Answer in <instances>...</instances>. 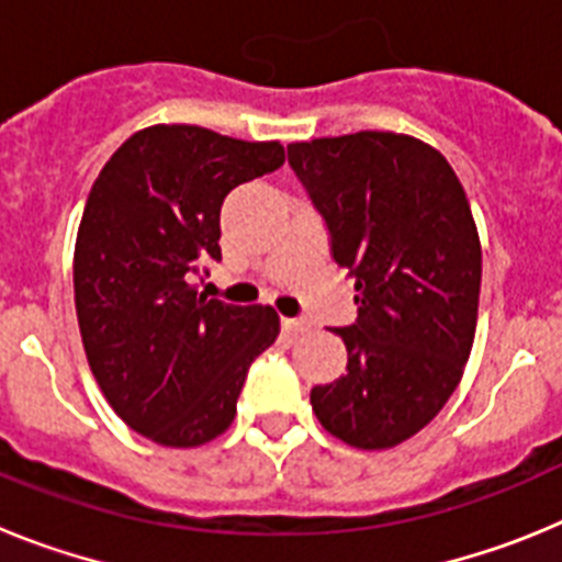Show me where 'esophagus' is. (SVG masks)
<instances>
[{
  "label": "esophagus",
  "instance_id": "esophagus-1",
  "mask_svg": "<svg viewBox=\"0 0 562 562\" xmlns=\"http://www.w3.org/2000/svg\"><path fill=\"white\" fill-rule=\"evenodd\" d=\"M281 326H284V331H290V335H304V331L312 329V324L304 321V317H281Z\"/></svg>",
  "mask_w": 562,
  "mask_h": 562
}]
</instances>
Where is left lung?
Listing matches in <instances>:
<instances>
[{
	"mask_svg": "<svg viewBox=\"0 0 562 562\" xmlns=\"http://www.w3.org/2000/svg\"><path fill=\"white\" fill-rule=\"evenodd\" d=\"M286 160L357 290V321L335 329L349 351L346 374L312 389V411L351 448H394L445 408L473 349V211L450 162L408 134L292 143Z\"/></svg>",
	"mask_w": 562,
	"mask_h": 562,
	"instance_id": "left-lung-1",
	"label": "left lung"
}]
</instances>
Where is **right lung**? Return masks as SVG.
I'll list each match as a JSON object with an SVG mask.
<instances>
[{
    "label": "right lung",
    "instance_id": "right-lung-1",
    "mask_svg": "<svg viewBox=\"0 0 562 562\" xmlns=\"http://www.w3.org/2000/svg\"><path fill=\"white\" fill-rule=\"evenodd\" d=\"M281 166V143L151 126L89 191L72 261L83 351L114 414L157 445L225 434L250 362L276 342L272 306L200 295L193 276L222 258L227 193Z\"/></svg>",
    "mask_w": 562,
    "mask_h": 562
}]
</instances>
